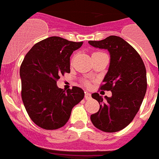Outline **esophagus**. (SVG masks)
Returning <instances> with one entry per match:
<instances>
[{"label": "esophagus", "instance_id": "1", "mask_svg": "<svg viewBox=\"0 0 159 159\" xmlns=\"http://www.w3.org/2000/svg\"><path fill=\"white\" fill-rule=\"evenodd\" d=\"M84 98H85V99H91V98H92V95H91V94H90V93H88V92H85Z\"/></svg>", "mask_w": 159, "mask_h": 159}]
</instances>
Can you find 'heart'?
Here are the masks:
<instances>
[{
    "label": "heart",
    "instance_id": "heart-1",
    "mask_svg": "<svg viewBox=\"0 0 159 159\" xmlns=\"http://www.w3.org/2000/svg\"><path fill=\"white\" fill-rule=\"evenodd\" d=\"M84 85H85V86H89L90 83L88 82V80H84Z\"/></svg>",
    "mask_w": 159,
    "mask_h": 159
}]
</instances>
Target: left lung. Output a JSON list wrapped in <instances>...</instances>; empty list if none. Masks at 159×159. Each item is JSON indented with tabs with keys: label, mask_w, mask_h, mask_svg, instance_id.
I'll use <instances>...</instances> for the list:
<instances>
[{
	"label": "left lung",
	"mask_w": 159,
	"mask_h": 159,
	"mask_svg": "<svg viewBox=\"0 0 159 159\" xmlns=\"http://www.w3.org/2000/svg\"><path fill=\"white\" fill-rule=\"evenodd\" d=\"M88 43L110 52L109 69L99 88L112 93L111 97L104 99L99 93L92 94L100 106L91 116V121L102 131H119L131 123L144 99L147 88L145 65L135 49L119 36Z\"/></svg>",
	"instance_id": "8db88e82"
}]
</instances>
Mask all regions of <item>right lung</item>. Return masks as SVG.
Listing matches in <instances>:
<instances>
[{
    "label": "right lung",
    "instance_id": "1",
    "mask_svg": "<svg viewBox=\"0 0 159 159\" xmlns=\"http://www.w3.org/2000/svg\"><path fill=\"white\" fill-rule=\"evenodd\" d=\"M83 42L51 36L38 42L25 57L20 68L21 98L28 115L38 127L57 130L69 119L73 107L84 97L80 88H59L60 75L70 72V57Z\"/></svg>",
    "mask_w": 159,
    "mask_h": 159
}]
</instances>
